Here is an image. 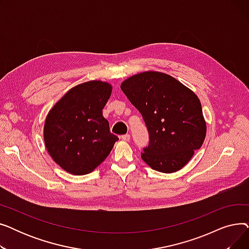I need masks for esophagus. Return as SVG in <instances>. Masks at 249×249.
Returning a JSON list of instances; mask_svg holds the SVG:
<instances>
[{
	"label": "esophagus",
	"instance_id": "34e87169",
	"mask_svg": "<svg viewBox=\"0 0 249 249\" xmlns=\"http://www.w3.org/2000/svg\"><path fill=\"white\" fill-rule=\"evenodd\" d=\"M121 139H122V140H124V141H129V140H130V135H129V134L121 135Z\"/></svg>",
	"mask_w": 249,
	"mask_h": 249
}]
</instances>
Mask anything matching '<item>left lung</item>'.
I'll return each mask as SVG.
<instances>
[{
    "mask_svg": "<svg viewBox=\"0 0 249 249\" xmlns=\"http://www.w3.org/2000/svg\"><path fill=\"white\" fill-rule=\"evenodd\" d=\"M121 89L140 112L148 130L141 159L152 169L171 174L184 167L206 137L202 105L175 77L145 71L127 78Z\"/></svg>",
    "mask_w": 249,
    "mask_h": 249,
    "instance_id": "obj_1",
    "label": "left lung"
}]
</instances>
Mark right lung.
Here are the masks:
<instances>
[{
    "instance_id": "obj_1",
    "label": "right lung",
    "mask_w": 249,
    "mask_h": 249,
    "mask_svg": "<svg viewBox=\"0 0 249 249\" xmlns=\"http://www.w3.org/2000/svg\"><path fill=\"white\" fill-rule=\"evenodd\" d=\"M112 86L91 81L70 89L48 113L44 142L48 153L65 172L89 174L110 154L119 140L111 133L103 108Z\"/></svg>"
}]
</instances>
